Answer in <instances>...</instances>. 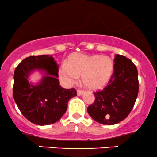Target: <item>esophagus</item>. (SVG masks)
I'll return each instance as SVG.
<instances>
[{"instance_id":"obj_1","label":"esophagus","mask_w":157,"mask_h":157,"mask_svg":"<svg viewBox=\"0 0 157 157\" xmlns=\"http://www.w3.org/2000/svg\"><path fill=\"white\" fill-rule=\"evenodd\" d=\"M83 94H84V91H82V90H77V96H82Z\"/></svg>"}]
</instances>
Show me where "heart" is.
<instances>
[{
    "mask_svg": "<svg viewBox=\"0 0 157 157\" xmlns=\"http://www.w3.org/2000/svg\"><path fill=\"white\" fill-rule=\"evenodd\" d=\"M114 69L112 59L107 56L74 53L63 62L59 76L67 84H71L82 75V83L92 90L100 89L110 80Z\"/></svg>",
    "mask_w": 157,
    "mask_h": 157,
    "instance_id": "heart-1",
    "label": "heart"
}]
</instances>
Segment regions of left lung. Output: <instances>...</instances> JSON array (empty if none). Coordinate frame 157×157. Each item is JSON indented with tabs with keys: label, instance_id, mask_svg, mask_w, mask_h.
<instances>
[{
	"label": "left lung",
	"instance_id": "obj_1",
	"mask_svg": "<svg viewBox=\"0 0 157 157\" xmlns=\"http://www.w3.org/2000/svg\"><path fill=\"white\" fill-rule=\"evenodd\" d=\"M114 63L109 84L103 90L94 93L95 101L87 109L94 121L105 125L125 119L133 108L139 90L137 69L132 61L116 54Z\"/></svg>",
	"mask_w": 157,
	"mask_h": 157
}]
</instances>
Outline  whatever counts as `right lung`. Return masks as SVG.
I'll use <instances>...</instances> for the list:
<instances>
[{"label": "right lung", "mask_w": 157, "mask_h": 157, "mask_svg": "<svg viewBox=\"0 0 157 157\" xmlns=\"http://www.w3.org/2000/svg\"><path fill=\"white\" fill-rule=\"evenodd\" d=\"M38 71L40 80L36 84L29 76ZM58 66L52 56H29L15 69L13 97L22 114L39 126L54 124L67 109L68 101L77 96L75 88L66 89L60 86Z\"/></svg>", "instance_id": "right-lung-1"}]
</instances>
